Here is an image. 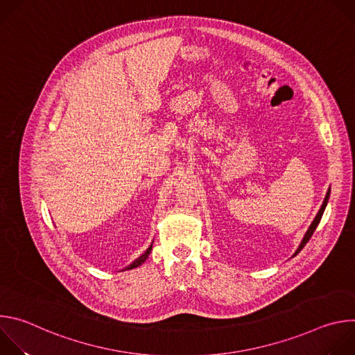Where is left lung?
Segmentation results:
<instances>
[{"mask_svg": "<svg viewBox=\"0 0 355 355\" xmlns=\"http://www.w3.org/2000/svg\"><path fill=\"white\" fill-rule=\"evenodd\" d=\"M329 196H330V189L327 191V193H326V198H324V202H323V205H322V208H320V211L318 212V215H316V218H315V220L312 222V225H311V227L308 229V232H306V234H305V237H303V240H302V243L299 244V247H297V250L295 251V254L293 256H296L297 252L306 245V243L309 241V239L312 237V234L315 233V230H316V227H318V225L320 223V219H322V216H323V212H324V209H326V205H327V200H329Z\"/></svg>", "mask_w": 355, "mask_h": 355, "instance_id": "left-lung-1", "label": "left lung"}]
</instances>
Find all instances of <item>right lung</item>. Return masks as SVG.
Returning a JSON list of instances; mask_svg holds the SVG:
<instances>
[{"instance_id": "obj_1", "label": "right lung", "mask_w": 355, "mask_h": 355, "mask_svg": "<svg viewBox=\"0 0 355 355\" xmlns=\"http://www.w3.org/2000/svg\"><path fill=\"white\" fill-rule=\"evenodd\" d=\"M151 245L153 244H150V247L143 252V254L139 257V259H136L130 266H128L125 270H132V268H136V267H139V266H141L144 261H146V259L148 257V254H150V251H151Z\"/></svg>"}]
</instances>
